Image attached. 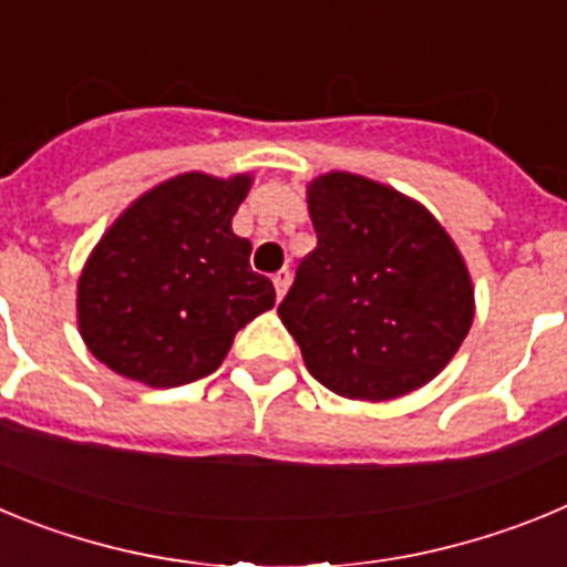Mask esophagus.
<instances>
[{
    "instance_id": "34e87169",
    "label": "esophagus",
    "mask_w": 567,
    "mask_h": 567,
    "mask_svg": "<svg viewBox=\"0 0 567 567\" xmlns=\"http://www.w3.org/2000/svg\"><path fill=\"white\" fill-rule=\"evenodd\" d=\"M289 280H292V272H289V269H280V272L272 275V284H275V292H278V298H284V295H287Z\"/></svg>"
}]
</instances>
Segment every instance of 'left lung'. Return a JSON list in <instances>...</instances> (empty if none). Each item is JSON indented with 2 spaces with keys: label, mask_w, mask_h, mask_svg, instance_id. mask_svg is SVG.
<instances>
[{
  "label": "left lung",
  "mask_w": 567,
  "mask_h": 567,
  "mask_svg": "<svg viewBox=\"0 0 567 567\" xmlns=\"http://www.w3.org/2000/svg\"><path fill=\"white\" fill-rule=\"evenodd\" d=\"M318 247L278 315L315 380L340 398L392 400L437 378L474 320L454 240L429 209L363 175L309 187Z\"/></svg>",
  "instance_id": "8db88e82"
}]
</instances>
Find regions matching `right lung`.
Returning a JSON list of instances; mask_svg holds the SVG:
<instances>
[{
    "mask_svg": "<svg viewBox=\"0 0 567 567\" xmlns=\"http://www.w3.org/2000/svg\"><path fill=\"white\" fill-rule=\"evenodd\" d=\"M249 175H175L107 229L79 278V329L122 378L153 389L213 374L233 338L275 307L252 244L233 233Z\"/></svg>",
    "mask_w": 567,
    "mask_h": 567,
    "instance_id": "1",
    "label": "right lung"
}]
</instances>
